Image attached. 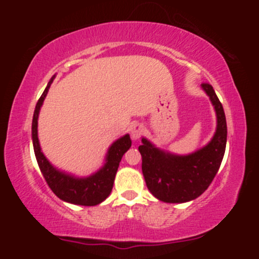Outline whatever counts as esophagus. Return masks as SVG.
<instances>
[{"label": "esophagus", "instance_id": "34e87169", "mask_svg": "<svg viewBox=\"0 0 259 259\" xmlns=\"http://www.w3.org/2000/svg\"><path fill=\"white\" fill-rule=\"evenodd\" d=\"M144 132H145L144 125H142V124H140V123H136V124H134V125L132 126L130 134H132L133 140H138V139H140V136H141L142 134H144Z\"/></svg>", "mask_w": 259, "mask_h": 259}]
</instances>
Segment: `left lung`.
Listing matches in <instances>:
<instances>
[{
	"label": "left lung",
	"instance_id": "1",
	"mask_svg": "<svg viewBox=\"0 0 259 259\" xmlns=\"http://www.w3.org/2000/svg\"><path fill=\"white\" fill-rule=\"evenodd\" d=\"M201 88L209 97L217 115V129L212 140L189 154H174L156 147L142 138L139 151L142 174L154 197L167 203H184L201 196L214 179L227 146V119L223 106L212 85Z\"/></svg>",
	"mask_w": 259,
	"mask_h": 259
}]
</instances>
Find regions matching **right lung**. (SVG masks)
<instances>
[{"instance_id": "add662e5", "label": "right lung", "mask_w": 259, "mask_h": 259, "mask_svg": "<svg viewBox=\"0 0 259 259\" xmlns=\"http://www.w3.org/2000/svg\"><path fill=\"white\" fill-rule=\"evenodd\" d=\"M53 79H55V75L50 80L44 94L38 99L36 107H35L34 117H32L31 139L38 168H40L46 183L49 184L50 189L62 201L73 204H80V206H96L105 201L112 192L114 178L118 167H119L121 157L132 146V140H130L129 134H125L117 141L113 142L107 151L105 164L96 173L89 175V177H75L73 174L59 170L58 168L52 165L41 151L37 138V119L41 106H42Z\"/></svg>"}]
</instances>
